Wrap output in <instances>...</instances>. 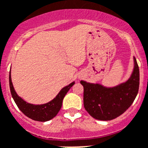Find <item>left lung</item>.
<instances>
[{"label":"left lung","instance_id":"left-lung-1","mask_svg":"<svg viewBox=\"0 0 148 148\" xmlns=\"http://www.w3.org/2000/svg\"><path fill=\"white\" fill-rule=\"evenodd\" d=\"M84 87V107L91 116L108 121L122 115L132 104L139 88V68L134 57V69L125 82L107 88L82 80Z\"/></svg>","mask_w":148,"mask_h":148}]
</instances>
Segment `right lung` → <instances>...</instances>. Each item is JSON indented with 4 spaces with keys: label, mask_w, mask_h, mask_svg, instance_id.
Listing matches in <instances>:
<instances>
[{
    "label": "right lung",
    "mask_w": 148,
    "mask_h": 148,
    "mask_svg": "<svg viewBox=\"0 0 148 148\" xmlns=\"http://www.w3.org/2000/svg\"><path fill=\"white\" fill-rule=\"evenodd\" d=\"M9 82L10 88L11 95L13 97V100L15 101L16 104L19 109L30 119L39 122H46V121L51 120L53 117L57 116L58 112L62 107L63 100L65 97V95L68 92L70 88L73 86L75 82L70 83L69 85L61 89L58 95L56 97L47 103L40 105H35L32 103H27L21 97H19L16 92L14 90L12 80H11V75L10 73L9 75Z\"/></svg>",
    "instance_id": "add662e5"
}]
</instances>
